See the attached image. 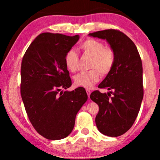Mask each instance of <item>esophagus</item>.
<instances>
[{
    "label": "esophagus",
    "instance_id": "1",
    "mask_svg": "<svg viewBox=\"0 0 160 160\" xmlns=\"http://www.w3.org/2000/svg\"><path fill=\"white\" fill-rule=\"evenodd\" d=\"M86 92H87V94H88V97H90V94H91V91H90V90H88V89H87V90H86Z\"/></svg>",
    "mask_w": 160,
    "mask_h": 160
}]
</instances>
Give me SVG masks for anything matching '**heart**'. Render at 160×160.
<instances>
[{"instance_id": "b5f03b06", "label": "heart", "mask_w": 160, "mask_h": 160, "mask_svg": "<svg viewBox=\"0 0 160 160\" xmlns=\"http://www.w3.org/2000/svg\"><path fill=\"white\" fill-rule=\"evenodd\" d=\"M80 50L86 56H90L89 68L92 70L83 72L74 77L75 85L85 88H91L99 80L100 73H109L114 64V53L112 48L104 47L102 42L94 39H88L80 44ZM78 56L74 50L67 51L64 62L68 71L75 72L78 70Z\"/></svg>"}]
</instances>
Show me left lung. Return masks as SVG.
Masks as SVG:
<instances>
[{
    "label": "left lung",
    "mask_w": 160,
    "mask_h": 160,
    "mask_svg": "<svg viewBox=\"0 0 160 160\" xmlns=\"http://www.w3.org/2000/svg\"><path fill=\"white\" fill-rule=\"evenodd\" d=\"M88 35L106 40L114 53V64L98 86L112 91L107 94L94 91L90 99L99 108L95 118L99 132L117 137L131 128L140 109L143 98L142 61L136 46L123 32L107 29Z\"/></svg>",
    "instance_id": "obj_1"
}]
</instances>
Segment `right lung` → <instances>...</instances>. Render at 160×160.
<instances>
[{
    "mask_svg": "<svg viewBox=\"0 0 160 160\" xmlns=\"http://www.w3.org/2000/svg\"><path fill=\"white\" fill-rule=\"evenodd\" d=\"M80 39L46 32L31 43L21 65L20 92L32 126L48 140L72 132L75 116L88 99L85 88L61 91L72 85L64 57Z\"/></svg>",
    "mask_w": 160,
    "mask_h": 160,
    "instance_id": "1",
    "label": "right lung"
}]
</instances>
